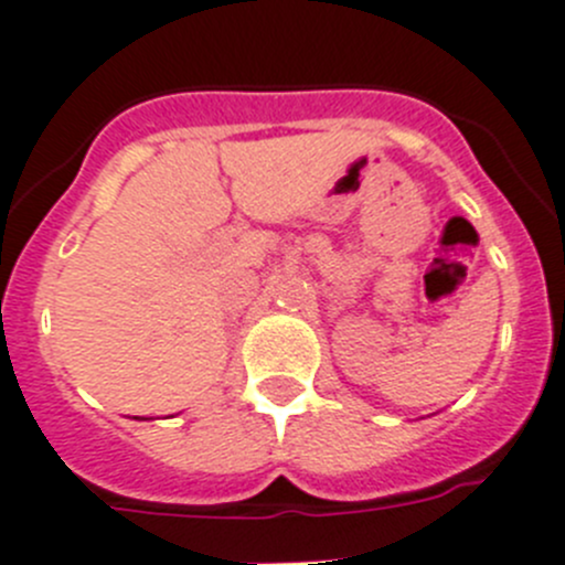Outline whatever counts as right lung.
I'll use <instances>...</instances> for the list:
<instances>
[{
    "label": "right lung",
    "mask_w": 565,
    "mask_h": 565,
    "mask_svg": "<svg viewBox=\"0 0 565 565\" xmlns=\"http://www.w3.org/2000/svg\"><path fill=\"white\" fill-rule=\"evenodd\" d=\"M135 419H137V416H135Z\"/></svg>",
    "instance_id": "1"
}]
</instances>
